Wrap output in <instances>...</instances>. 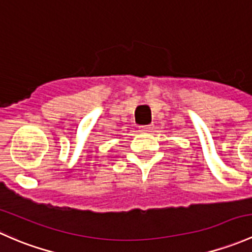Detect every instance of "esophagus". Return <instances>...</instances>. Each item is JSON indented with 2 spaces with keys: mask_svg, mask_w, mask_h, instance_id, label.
<instances>
[{
  "mask_svg": "<svg viewBox=\"0 0 252 252\" xmlns=\"http://www.w3.org/2000/svg\"><path fill=\"white\" fill-rule=\"evenodd\" d=\"M153 128H154V126H153V125H142V126H139V131H141V132H150Z\"/></svg>",
  "mask_w": 252,
  "mask_h": 252,
  "instance_id": "1",
  "label": "esophagus"
}]
</instances>
